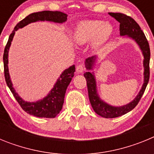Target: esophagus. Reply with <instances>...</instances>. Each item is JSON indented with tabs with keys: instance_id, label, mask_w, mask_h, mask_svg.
Returning a JSON list of instances; mask_svg holds the SVG:
<instances>
[{
	"instance_id": "34e87169",
	"label": "esophagus",
	"mask_w": 154,
	"mask_h": 154,
	"mask_svg": "<svg viewBox=\"0 0 154 154\" xmlns=\"http://www.w3.org/2000/svg\"><path fill=\"white\" fill-rule=\"evenodd\" d=\"M84 69V65L82 64H79V65H77V67H76V72L78 73V74H80V73L83 72Z\"/></svg>"
}]
</instances>
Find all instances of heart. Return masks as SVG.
<instances>
[{"label":"heart","mask_w":154,"mask_h":154,"mask_svg":"<svg viewBox=\"0 0 154 154\" xmlns=\"http://www.w3.org/2000/svg\"><path fill=\"white\" fill-rule=\"evenodd\" d=\"M112 26L101 20H85L79 21L75 27L73 40L76 44L83 45L92 40L94 50L100 49L112 34Z\"/></svg>","instance_id":"obj_1"}]
</instances>
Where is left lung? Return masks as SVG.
<instances>
[{
    "label": "left lung",
    "instance_id": "left-lung-1",
    "mask_svg": "<svg viewBox=\"0 0 154 154\" xmlns=\"http://www.w3.org/2000/svg\"><path fill=\"white\" fill-rule=\"evenodd\" d=\"M110 16L119 21V34L120 36H127L136 42L140 48L141 51L143 55V84L141 89L140 90L137 96L133 101L128 104L122 106H114L112 105L108 104L107 103L102 100L97 93V86H96V80L94 72H91L89 70L93 69L94 65L96 62V56L89 57L86 58L85 61V68L89 70L84 73L88 87V92H89V98L92 107L96 113L101 116L104 118H116L124 114L127 113L131 111L133 109L136 107L138 104L139 101L140 100L141 97L143 95L144 91L148 84L149 79V58H150V50H149V43H148L146 38L141 30L139 24L133 20L132 17L126 15L124 14L121 13H109Z\"/></svg>",
    "mask_w": 154,
    "mask_h": 154
}]
</instances>
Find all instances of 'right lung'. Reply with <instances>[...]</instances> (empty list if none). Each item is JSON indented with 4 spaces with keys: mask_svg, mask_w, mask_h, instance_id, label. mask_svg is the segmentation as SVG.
<instances>
[{
    "mask_svg": "<svg viewBox=\"0 0 154 154\" xmlns=\"http://www.w3.org/2000/svg\"><path fill=\"white\" fill-rule=\"evenodd\" d=\"M68 15L66 14L61 11H43L32 13L24 17L20 22L17 24L14 28L12 33L8 38V43L5 46L3 62H4V69H5V81L8 88L10 89L13 96L16 99L17 103L21 106V108L30 115H33L36 117L40 118H55L62 109L64 103L65 92L74 76L75 71V65L65 69L60 75L59 78L57 79L49 93L45 97L36 102H27L22 99L14 89L13 84L11 80L9 70H8V51L13 40L14 35L15 31L19 28H22L24 26L36 21H51V22L62 24L67 21Z\"/></svg>",
    "mask_w": 154,
    "mask_h": 154,
    "instance_id": "add662e5",
    "label": "right lung"
}]
</instances>
